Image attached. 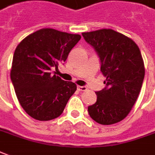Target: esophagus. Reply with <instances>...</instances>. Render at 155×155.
Listing matches in <instances>:
<instances>
[{
  "label": "esophagus",
  "mask_w": 155,
  "mask_h": 155,
  "mask_svg": "<svg viewBox=\"0 0 155 155\" xmlns=\"http://www.w3.org/2000/svg\"><path fill=\"white\" fill-rule=\"evenodd\" d=\"M77 90L80 91H85L87 90L86 86H77Z\"/></svg>",
  "instance_id": "1"
}]
</instances>
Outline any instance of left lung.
I'll list each match as a JSON object with an SVG mask.
<instances>
[{"mask_svg":"<svg viewBox=\"0 0 155 155\" xmlns=\"http://www.w3.org/2000/svg\"><path fill=\"white\" fill-rule=\"evenodd\" d=\"M101 60L106 87L96 91L97 102L88 107L91 118L101 125L121 121L138 97L145 74L138 46L130 38L111 29L82 33Z\"/></svg>","mask_w":155,"mask_h":155,"instance_id":"obj_1","label":"left lung"}]
</instances>
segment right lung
I'll use <instances>...</instances> for the list:
<instances>
[{
    "instance_id": "obj_1",
    "label": "right lung",
    "mask_w": 155,
    "mask_h": 155,
    "mask_svg": "<svg viewBox=\"0 0 155 155\" xmlns=\"http://www.w3.org/2000/svg\"><path fill=\"white\" fill-rule=\"evenodd\" d=\"M81 36L50 28L30 34L16 47L11 80L22 108L37 120L60 116L77 86L52 74Z\"/></svg>"
}]
</instances>
